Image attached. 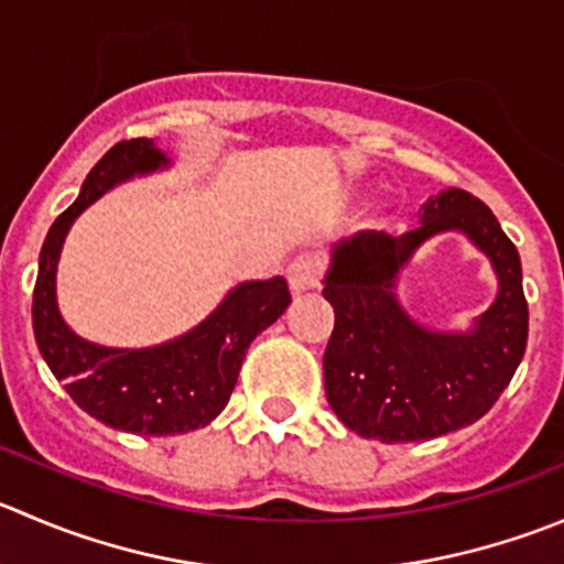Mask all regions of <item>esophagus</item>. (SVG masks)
Returning a JSON list of instances; mask_svg holds the SVG:
<instances>
[{
    "mask_svg": "<svg viewBox=\"0 0 564 564\" xmlns=\"http://www.w3.org/2000/svg\"><path fill=\"white\" fill-rule=\"evenodd\" d=\"M322 272H325V259H322V256H314V253L297 256L286 270L289 289H292L294 294L308 292V289H314L316 283L322 281Z\"/></svg>",
    "mask_w": 564,
    "mask_h": 564,
    "instance_id": "obj_1",
    "label": "esophagus"
}]
</instances>
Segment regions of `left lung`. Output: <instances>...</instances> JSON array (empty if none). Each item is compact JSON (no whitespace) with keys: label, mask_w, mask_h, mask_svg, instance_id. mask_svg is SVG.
Here are the masks:
<instances>
[{"label":"left lung","mask_w":564,"mask_h":564,"mask_svg":"<svg viewBox=\"0 0 564 564\" xmlns=\"http://www.w3.org/2000/svg\"><path fill=\"white\" fill-rule=\"evenodd\" d=\"M402 237L355 234L333 245L325 275L336 325L325 349V393L352 433L410 444L455 433L482 419L527 352L529 305L521 256L494 212L466 189H444ZM466 232L500 278L495 305L468 334L427 332L398 305V270L435 232Z\"/></svg>","instance_id":"8db88e82"}]
</instances>
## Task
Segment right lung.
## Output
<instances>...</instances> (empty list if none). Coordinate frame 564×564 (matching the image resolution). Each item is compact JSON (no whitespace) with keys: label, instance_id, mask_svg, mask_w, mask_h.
Instances as JSON below:
<instances>
[{"label":"right lung","instance_id":"add662e5","mask_svg":"<svg viewBox=\"0 0 564 564\" xmlns=\"http://www.w3.org/2000/svg\"><path fill=\"white\" fill-rule=\"evenodd\" d=\"M167 165L171 160L149 137L112 145L87 173L79 198L48 228L32 292V330L52 375L85 413L137 435L189 433L217 419L250 341L292 303L281 275L239 283L198 327L145 349L101 347L65 325L57 308V261L70 223L115 184Z\"/></svg>","mask_w":564,"mask_h":564}]
</instances>
